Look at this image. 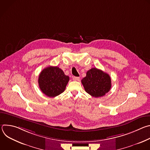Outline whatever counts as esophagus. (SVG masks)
I'll return each mask as SVG.
<instances>
[{
	"label": "esophagus",
	"instance_id": "obj_1",
	"mask_svg": "<svg viewBox=\"0 0 150 150\" xmlns=\"http://www.w3.org/2000/svg\"><path fill=\"white\" fill-rule=\"evenodd\" d=\"M73 79L74 81H79V77H76V76H74L73 77Z\"/></svg>",
	"mask_w": 150,
	"mask_h": 150
}]
</instances>
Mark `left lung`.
<instances>
[{
	"mask_svg": "<svg viewBox=\"0 0 150 150\" xmlns=\"http://www.w3.org/2000/svg\"><path fill=\"white\" fill-rule=\"evenodd\" d=\"M81 82L85 91L94 97L104 96L112 87L109 75L96 68L87 72L86 76L81 80Z\"/></svg>",
	"mask_w": 150,
	"mask_h": 150,
	"instance_id": "8db88e82",
	"label": "left lung"
}]
</instances>
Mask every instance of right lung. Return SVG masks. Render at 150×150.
I'll return each instance as SVG.
<instances>
[{
    "instance_id": "right-lung-1",
    "label": "right lung",
    "mask_w": 150,
    "mask_h": 150,
    "mask_svg": "<svg viewBox=\"0 0 150 150\" xmlns=\"http://www.w3.org/2000/svg\"><path fill=\"white\" fill-rule=\"evenodd\" d=\"M69 80L68 76L57 67H48L39 75L38 85L41 91L49 97H54L65 91Z\"/></svg>"
}]
</instances>
